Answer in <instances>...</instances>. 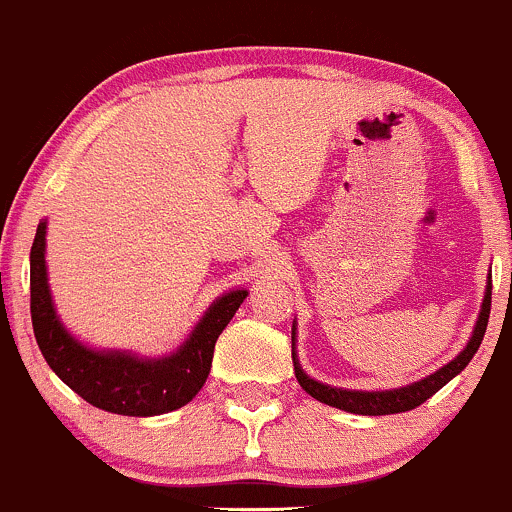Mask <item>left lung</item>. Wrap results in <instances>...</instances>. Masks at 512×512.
Returning a JSON list of instances; mask_svg holds the SVG:
<instances>
[{"label":"left lung","mask_w":512,"mask_h":512,"mask_svg":"<svg viewBox=\"0 0 512 512\" xmlns=\"http://www.w3.org/2000/svg\"><path fill=\"white\" fill-rule=\"evenodd\" d=\"M488 314H491V279H488L486 297H483L481 316H478L476 328H473V336L469 346L464 348L459 355H456L451 363H446L444 368L437 370L429 378L419 380V383L400 387V390H385V392H358V390H341V387H328L311 380L304 370L299 368L297 353H292L294 358V373H297L299 385L309 392L314 400L324 402V405L338 407V410H346L353 414H368V417H378V414H397V412H410L414 407H419L422 402H427L434 392H439L441 387L449 383L451 378L461 373L466 365L471 363V358L476 355L478 346H481L483 336H486L488 326ZM294 333V331H292ZM294 341V336H292Z\"/></svg>","instance_id":"8db88e82"}]
</instances>
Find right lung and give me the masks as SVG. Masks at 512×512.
Listing matches in <instances>:
<instances>
[{"instance_id": "right-lung-1", "label": "right lung", "mask_w": 512, "mask_h": 512, "mask_svg": "<svg viewBox=\"0 0 512 512\" xmlns=\"http://www.w3.org/2000/svg\"><path fill=\"white\" fill-rule=\"evenodd\" d=\"M43 247L46 223L36 228L31 245V324L53 373L93 407L127 417H152L191 402L211 373L215 341L247 297L245 289L215 301L191 338L169 358L142 360L129 353L90 351L61 326L53 311Z\"/></svg>"}]
</instances>
